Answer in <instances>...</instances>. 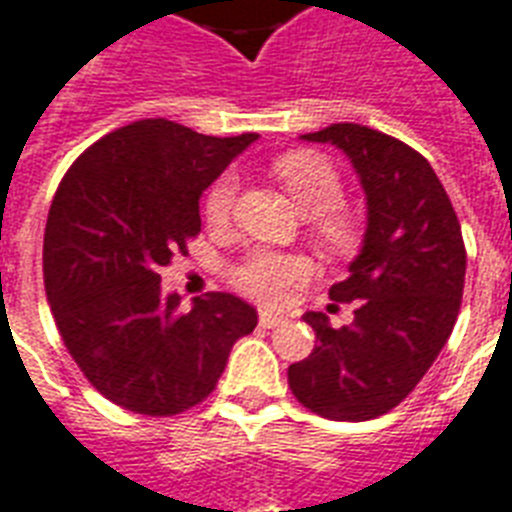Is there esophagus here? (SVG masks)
I'll return each instance as SVG.
<instances>
[{"mask_svg":"<svg viewBox=\"0 0 512 512\" xmlns=\"http://www.w3.org/2000/svg\"><path fill=\"white\" fill-rule=\"evenodd\" d=\"M257 322H260V327H276V325H282L284 317L282 314H273V311H260V317H257Z\"/></svg>","mask_w":512,"mask_h":512,"instance_id":"1","label":"esophagus"}]
</instances>
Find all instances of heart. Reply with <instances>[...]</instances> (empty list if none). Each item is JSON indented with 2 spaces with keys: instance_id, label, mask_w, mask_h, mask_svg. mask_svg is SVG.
Wrapping results in <instances>:
<instances>
[{
  "instance_id": "1",
  "label": "heart",
  "mask_w": 512,
  "mask_h": 512,
  "mask_svg": "<svg viewBox=\"0 0 512 512\" xmlns=\"http://www.w3.org/2000/svg\"><path fill=\"white\" fill-rule=\"evenodd\" d=\"M276 174L290 190L292 201L306 217H319V233L327 244L343 247L349 239V222L333 209L341 204V179L333 166L311 152H292L276 161ZM236 174H222L206 195V217L225 222L236 201ZM308 263L303 257L279 255V252H255L236 271L241 292L263 303H282L292 287L306 282Z\"/></svg>"
}]
</instances>
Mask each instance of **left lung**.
I'll list each match as a JSON object with an SVG mask.
<instances>
[{"instance_id": "8db88e82", "label": "left lung", "mask_w": 512, "mask_h": 512, "mask_svg": "<svg viewBox=\"0 0 512 512\" xmlns=\"http://www.w3.org/2000/svg\"><path fill=\"white\" fill-rule=\"evenodd\" d=\"M349 158L365 193V233L349 276L330 300L351 303L354 322L335 330L306 311L317 346L287 370L292 395L333 421H368L411 395L454 330L462 306V228L427 158L360 123L300 136Z\"/></svg>"}]
</instances>
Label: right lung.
Returning a JSON list of instances; mask_svg holds the SVG:
<instances>
[{"instance_id":"right-lung-1","label":"right lung","mask_w":512,"mask_h":512,"mask_svg":"<svg viewBox=\"0 0 512 512\" xmlns=\"http://www.w3.org/2000/svg\"><path fill=\"white\" fill-rule=\"evenodd\" d=\"M252 142L136 120L88 147L58 187L42 247L50 311L77 368L126 411L198 405L255 330V306L230 292L182 311L161 287L163 265L201 230L204 190Z\"/></svg>"}]
</instances>
